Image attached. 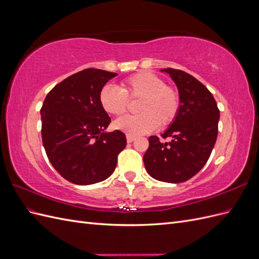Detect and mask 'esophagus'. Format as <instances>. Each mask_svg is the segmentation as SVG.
I'll return each instance as SVG.
<instances>
[{
  "label": "esophagus",
  "instance_id": "esophagus-1",
  "mask_svg": "<svg viewBox=\"0 0 259 259\" xmlns=\"http://www.w3.org/2000/svg\"><path fill=\"white\" fill-rule=\"evenodd\" d=\"M135 136H133V135H130V134H127L126 135V139H127V143H133L135 140Z\"/></svg>",
  "mask_w": 259,
  "mask_h": 259
}]
</instances>
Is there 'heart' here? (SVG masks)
Wrapping results in <instances>:
<instances>
[{"label": "heart", "mask_w": 259, "mask_h": 259, "mask_svg": "<svg viewBox=\"0 0 259 259\" xmlns=\"http://www.w3.org/2000/svg\"><path fill=\"white\" fill-rule=\"evenodd\" d=\"M128 99H140L136 108L139 113L120 117L114 126L130 135L147 134L158 125L167 126L175 120L180 108L177 90L166 85L160 76L147 71L125 79L120 89L107 84L99 92L101 108L111 115L119 116L126 111Z\"/></svg>", "instance_id": "b5f03b06"}]
</instances>
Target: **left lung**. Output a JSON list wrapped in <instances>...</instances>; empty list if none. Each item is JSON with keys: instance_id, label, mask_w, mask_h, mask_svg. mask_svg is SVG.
Instances as JSON below:
<instances>
[{"instance_id": "1", "label": "left lung", "mask_w": 259, "mask_h": 259, "mask_svg": "<svg viewBox=\"0 0 259 259\" xmlns=\"http://www.w3.org/2000/svg\"><path fill=\"white\" fill-rule=\"evenodd\" d=\"M177 85L180 108L175 120L161 135L149 137L144 155L148 174L160 182H187L205 165L217 139L219 109L211 93L200 81L179 69L166 68Z\"/></svg>"}]
</instances>
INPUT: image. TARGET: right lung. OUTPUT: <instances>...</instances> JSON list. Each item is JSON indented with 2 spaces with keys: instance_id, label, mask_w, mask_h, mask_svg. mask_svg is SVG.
<instances>
[{
  "instance_id": "right-lung-1",
  "label": "right lung",
  "mask_w": 259,
  "mask_h": 259,
  "mask_svg": "<svg viewBox=\"0 0 259 259\" xmlns=\"http://www.w3.org/2000/svg\"><path fill=\"white\" fill-rule=\"evenodd\" d=\"M116 73L89 68L68 76L48 94L41 108L42 140L54 168L75 185L107 179L126 147L124 133H106L111 119L99 92Z\"/></svg>"
}]
</instances>
